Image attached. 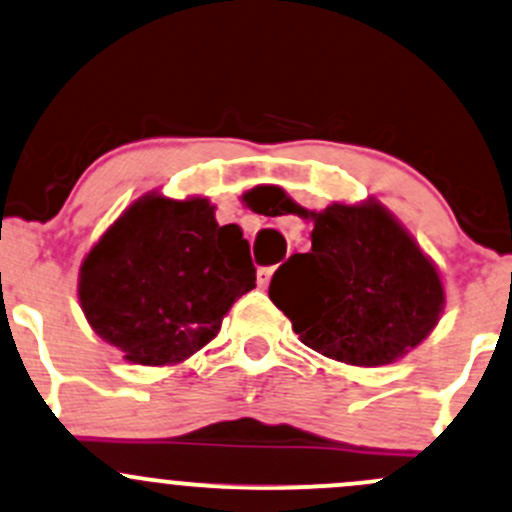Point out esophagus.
I'll return each mask as SVG.
<instances>
[{"mask_svg": "<svg viewBox=\"0 0 512 512\" xmlns=\"http://www.w3.org/2000/svg\"><path fill=\"white\" fill-rule=\"evenodd\" d=\"M272 274H274V267H260V270H257V284H260V287L265 289L267 284H270Z\"/></svg>", "mask_w": 512, "mask_h": 512, "instance_id": "obj_1", "label": "esophagus"}]
</instances>
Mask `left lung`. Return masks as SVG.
Listing matches in <instances>:
<instances>
[{"mask_svg": "<svg viewBox=\"0 0 512 512\" xmlns=\"http://www.w3.org/2000/svg\"><path fill=\"white\" fill-rule=\"evenodd\" d=\"M274 215L311 220V250L292 255L270 284V299L311 351L378 368L417 348L444 311L439 270L380 201L331 203L306 211L287 193Z\"/></svg>", "mask_w": 512, "mask_h": 512, "instance_id": "left-lung-1", "label": "left lung"}]
</instances>
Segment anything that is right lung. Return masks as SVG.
<instances>
[{
	"label": "right lung",
	"instance_id": "1",
	"mask_svg": "<svg viewBox=\"0 0 512 512\" xmlns=\"http://www.w3.org/2000/svg\"><path fill=\"white\" fill-rule=\"evenodd\" d=\"M255 287L240 225H218L203 196L137 198L90 247L78 299L90 328L134 365H176L218 336Z\"/></svg>",
	"mask_w": 512,
	"mask_h": 512
}]
</instances>
